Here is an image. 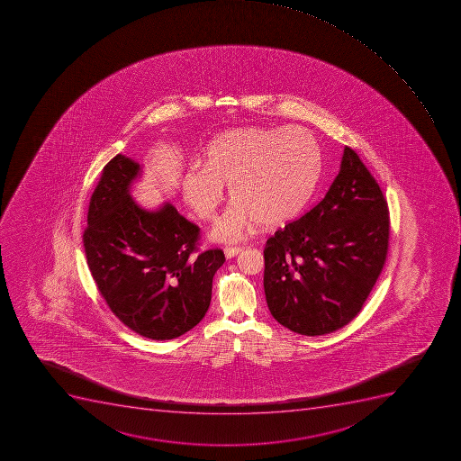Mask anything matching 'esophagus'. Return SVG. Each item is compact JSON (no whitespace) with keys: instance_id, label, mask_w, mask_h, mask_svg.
Here are the masks:
<instances>
[{"instance_id":"esophagus-1","label":"esophagus","mask_w":461,"mask_h":461,"mask_svg":"<svg viewBox=\"0 0 461 461\" xmlns=\"http://www.w3.org/2000/svg\"><path fill=\"white\" fill-rule=\"evenodd\" d=\"M240 251H242L240 247H226L224 249V256L228 257V258H232V257L238 256Z\"/></svg>"}]
</instances>
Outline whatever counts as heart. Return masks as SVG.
I'll use <instances>...</instances> for the list:
<instances>
[{"instance_id":"1","label":"heart","mask_w":461,"mask_h":461,"mask_svg":"<svg viewBox=\"0 0 461 461\" xmlns=\"http://www.w3.org/2000/svg\"><path fill=\"white\" fill-rule=\"evenodd\" d=\"M321 168V147L305 129L235 128L210 140L204 166L185 170L182 194L196 216L214 221L228 185L235 204L217 221L212 238L233 242L257 221L272 226L298 216Z\"/></svg>"}]
</instances>
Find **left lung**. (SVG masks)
Instances as JSON below:
<instances>
[{
    "label": "left lung",
    "instance_id": "left-lung-1",
    "mask_svg": "<svg viewBox=\"0 0 461 461\" xmlns=\"http://www.w3.org/2000/svg\"><path fill=\"white\" fill-rule=\"evenodd\" d=\"M388 247V203L358 154L345 147L323 200L266 242L268 310L305 337L344 328L381 276Z\"/></svg>",
    "mask_w": 461,
    "mask_h": 461
}]
</instances>
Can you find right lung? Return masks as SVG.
Listing matches in <instances>:
<instances>
[{
    "mask_svg": "<svg viewBox=\"0 0 461 461\" xmlns=\"http://www.w3.org/2000/svg\"><path fill=\"white\" fill-rule=\"evenodd\" d=\"M140 165L117 154L103 168L88 207L84 249L113 314L140 337L173 339L203 321L221 249H200V228L172 204L147 212L129 195Z\"/></svg>",
    "mask_w": 461,
    "mask_h": 461,
    "instance_id": "1",
    "label": "right lung"
}]
</instances>
